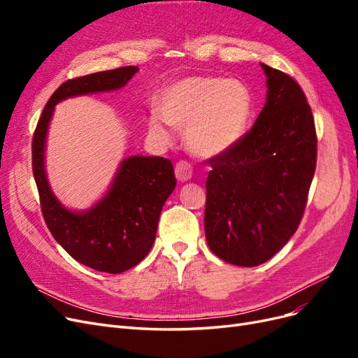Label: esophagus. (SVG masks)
I'll list each match as a JSON object with an SVG mask.
<instances>
[{
    "instance_id": "esophagus-1",
    "label": "esophagus",
    "mask_w": 358,
    "mask_h": 358,
    "mask_svg": "<svg viewBox=\"0 0 358 358\" xmlns=\"http://www.w3.org/2000/svg\"><path fill=\"white\" fill-rule=\"evenodd\" d=\"M176 179L180 182H188L192 178V166L187 161H179L175 167Z\"/></svg>"
}]
</instances>
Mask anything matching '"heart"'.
Instances as JSON below:
<instances>
[{
	"instance_id": "obj_1",
	"label": "heart",
	"mask_w": 358,
	"mask_h": 358,
	"mask_svg": "<svg viewBox=\"0 0 358 358\" xmlns=\"http://www.w3.org/2000/svg\"><path fill=\"white\" fill-rule=\"evenodd\" d=\"M254 113V95L237 79L188 76L171 82L155 100L148 119L149 133L170 142L166 124L185 129V145L194 155L215 158L231 150L246 134Z\"/></svg>"
}]
</instances>
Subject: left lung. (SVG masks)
I'll use <instances>...</instances> for the list:
<instances>
[{"mask_svg": "<svg viewBox=\"0 0 358 358\" xmlns=\"http://www.w3.org/2000/svg\"><path fill=\"white\" fill-rule=\"evenodd\" d=\"M266 103L231 150L212 158L204 233L224 262L266 263L296 233L317 164V134L299 83L262 62Z\"/></svg>", "mask_w": 358, "mask_h": 358, "instance_id": "obj_1", "label": "left lung"}]
</instances>
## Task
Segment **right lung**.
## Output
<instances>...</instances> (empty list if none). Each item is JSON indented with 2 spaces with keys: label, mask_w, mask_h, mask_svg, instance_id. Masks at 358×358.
Wrapping results in <instances>:
<instances>
[{
  "label": "right lung",
  "mask_w": 358,
  "mask_h": 358,
  "mask_svg": "<svg viewBox=\"0 0 358 358\" xmlns=\"http://www.w3.org/2000/svg\"><path fill=\"white\" fill-rule=\"evenodd\" d=\"M138 67L92 73L64 82L52 94L32 138V173L48 229L66 251L85 266L122 273L148 255L159 215L175 191V170L162 157L131 155L119 162L109 188L91 208L74 210L52 191L46 173V142L55 106L79 95L124 88Z\"/></svg>",
  "instance_id": "right-lung-1"
}]
</instances>
